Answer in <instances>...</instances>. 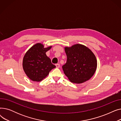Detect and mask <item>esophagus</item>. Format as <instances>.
I'll return each instance as SVG.
<instances>
[{
    "mask_svg": "<svg viewBox=\"0 0 121 121\" xmlns=\"http://www.w3.org/2000/svg\"><path fill=\"white\" fill-rule=\"evenodd\" d=\"M55 66H56V68H59V67H60V64H56L55 65Z\"/></svg>",
    "mask_w": 121,
    "mask_h": 121,
    "instance_id": "obj_1",
    "label": "esophagus"
}]
</instances>
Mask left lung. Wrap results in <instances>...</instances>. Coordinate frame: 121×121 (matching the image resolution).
I'll use <instances>...</instances> for the list:
<instances>
[{
  "mask_svg": "<svg viewBox=\"0 0 121 121\" xmlns=\"http://www.w3.org/2000/svg\"><path fill=\"white\" fill-rule=\"evenodd\" d=\"M65 50L67 60L62 69L69 79L77 84L90 79L97 67L96 56L92 51L80 44L65 47Z\"/></svg>",
  "mask_w": 121,
  "mask_h": 121,
  "instance_id": "left-lung-1",
  "label": "left lung"
}]
</instances>
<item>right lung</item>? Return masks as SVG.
<instances>
[{
    "mask_svg": "<svg viewBox=\"0 0 121 121\" xmlns=\"http://www.w3.org/2000/svg\"><path fill=\"white\" fill-rule=\"evenodd\" d=\"M52 47L44 48L43 44L37 43L25 54L22 62L23 69L31 80L42 81L47 77L52 69L56 67L46 54Z\"/></svg>",
    "mask_w": 121,
    "mask_h": 121,
    "instance_id": "1",
    "label": "right lung"
}]
</instances>
